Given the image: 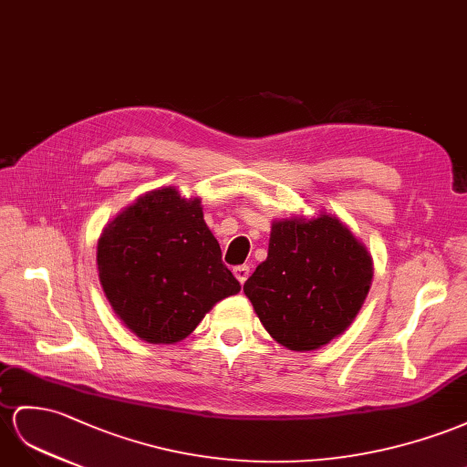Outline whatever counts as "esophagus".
<instances>
[{"label": "esophagus", "mask_w": 467, "mask_h": 467, "mask_svg": "<svg viewBox=\"0 0 467 467\" xmlns=\"http://www.w3.org/2000/svg\"><path fill=\"white\" fill-rule=\"evenodd\" d=\"M233 274H234V278H236L238 282L244 284V282L248 280V276H250V266H246V265L234 266V268H233Z\"/></svg>", "instance_id": "1"}]
</instances>
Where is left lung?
Masks as SVG:
<instances>
[{
    "instance_id": "left-lung-1",
    "label": "left lung",
    "mask_w": 467,
    "mask_h": 467,
    "mask_svg": "<svg viewBox=\"0 0 467 467\" xmlns=\"http://www.w3.org/2000/svg\"><path fill=\"white\" fill-rule=\"evenodd\" d=\"M373 280L367 248L331 214L272 224L268 258L244 284L262 326L284 348L314 351L351 326Z\"/></svg>"
}]
</instances>
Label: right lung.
Instances as JSON below:
<instances>
[{
    "label": "right lung",
    "instance_id": "obj_1",
    "mask_svg": "<svg viewBox=\"0 0 467 467\" xmlns=\"http://www.w3.org/2000/svg\"><path fill=\"white\" fill-rule=\"evenodd\" d=\"M99 276L118 317L148 343H177L241 284L223 265L201 199L173 187L140 197L106 226Z\"/></svg>",
    "mask_w": 467,
    "mask_h": 467
}]
</instances>
